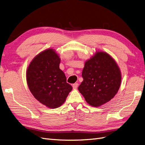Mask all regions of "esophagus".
<instances>
[{"mask_svg":"<svg viewBox=\"0 0 145 145\" xmlns=\"http://www.w3.org/2000/svg\"><path fill=\"white\" fill-rule=\"evenodd\" d=\"M77 86H78V83H74V84L72 85V88H73L74 89H77Z\"/></svg>","mask_w":145,"mask_h":145,"instance_id":"esophagus-1","label":"esophagus"}]
</instances>
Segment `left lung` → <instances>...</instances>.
<instances>
[{"mask_svg": "<svg viewBox=\"0 0 145 145\" xmlns=\"http://www.w3.org/2000/svg\"><path fill=\"white\" fill-rule=\"evenodd\" d=\"M82 77L78 90L93 107H99L114 98L121 82V73L116 60L102 51H96L85 62Z\"/></svg>", "mask_w": 145, "mask_h": 145, "instance_id": "8db88e82", "label": "left lung"}]
</instances>
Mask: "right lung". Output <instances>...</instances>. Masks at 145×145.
<instances>
[{
	"label": "right lung",
	"instance_id": "add662e5",
	"mask_svg": "<svg viewBox=\"0 0 145 145\" xmlns=\"http://www.w3.org/2000/svg\"><path fill=\"white\" fill-rule=\"evenodd\" d=\"M59 54L52 48L40 52L31 61L26 72L29 89L34 98L47 108L60 107L72 87L59 68Z\"/></svg>",
	"mask_w": 145,
	"mask_h": 145
}]
</instances>
